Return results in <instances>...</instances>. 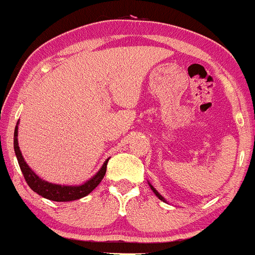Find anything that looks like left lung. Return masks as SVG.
Wrapping results in <instances>:
<instances>
[{
  "mask_svg": "<svg viewBox=\"0 0 255 255\" xmlns=\"http://www.w3.org/2000/svg\"><path fill=\"white\" fill-rule=\"evenodd\" d=\"M148 185H149V187H151V190H152V191H153V192H154V195H156V196H157V197H158V199H160V200H162V201H165V203H167V201H166V199H165V197H163V196H162V195H161V194H160V192L157 191V190H156V189H154V187H153V186H152V185H151V184H149V182H148Z\"/></svg>",
  "mask_w": 255,
  "mask_h": 255,
  "instance_id": "left-lung-1",
  "label": "left lung"
}]
</instances>
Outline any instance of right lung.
Listing matches in <instances>:
<instances>
[{
  "label": "right lung",
  "mask_w": 255,
  "mask_h": 255,
  "mask_svg": "<svg viewBox=\"0 0 255 255\" xmlns=\"http://www.w3.org/2000/svg\"><path fill=\"white\" fill-rule=\"evenodd\" d=\"M18 122L16 125L15 128V134H13V149H15V154L17 157L18 165H20L21 171H22V175L25 177L26 182H27L28 186L31 187L32 191H35L36 194H39L40 196L45 197L47 200H51V201H74V200H79L82 197L89 195L95 187L101 184V181L103 180L104 175H106L107 171V163L108 160H106V162L103 163V166L101 167V170L95 173L93 177H90L88 181H85L82 185H58V184H51V182H47L42 178H40L34 171L31 170L30 166L26 163L25 158H23L22 153L20 151V147H18Z\"/></svg>",
  "instance_id": "add662e5"
}]
</instances>
